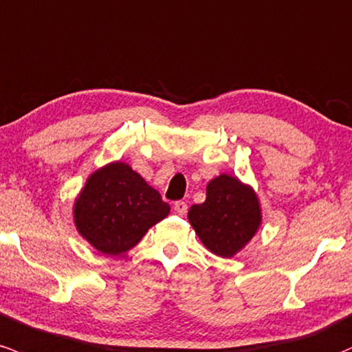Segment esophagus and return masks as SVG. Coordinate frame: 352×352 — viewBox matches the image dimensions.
I'll return each instance as SVG.
<instances>
[{
    "label": "esophagus",
    "instance_id": "1",
    "mask_svg": "<svg viewBox=\"0 0 352 352\" xmlns=\"http://www.w3.org/2000/svg\"><path fill=\"white\" fill-rule=\"evenodd\" d=\"M187 202H184V200H177L175 204H173V212H175L177 215H185L187 214Z\"/></svg>",
    "mask_w": 352,
    "mask_h": 352
}]
</instances>
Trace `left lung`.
Returning <instances> with one entry per match:
<instances>
[{
	"mask_svg": "<svg viewBox=\"0 0 352 352\" xmlns=\"http://www.w3.org/2000/svg\"><path fill=\"white\" fill-rule=\"evenodd\" d=\"M261 219L252 188L226 173L208 182L206 202L188 210V220L202 244L220 257L235 256L257 232Z\"/></svg>",
	"mask_w": 352,
	"mask_h": 352,
	"instance_id": "8db88e82",
	"label": "left lung"
}]
</instances>
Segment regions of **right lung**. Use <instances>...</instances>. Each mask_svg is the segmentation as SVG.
<instances>
[{"label": "right lung", "mask_w": 352, "mask_h": 352, "mask_svg": "<svg viewBox=\"0 0 352 352\" xmlns=\"http://www.w3.org/2000/svg\"><path fill=\"white\" fill-rule=\"evenodd\" d=\"M170 212L155 188L123 162L96 170L75 202V226L100 252L120 256Z\"/></svg>", "instance_id": "obj_1"}]
</instances>
